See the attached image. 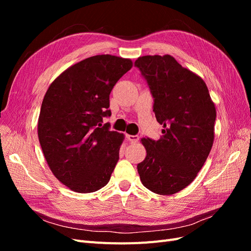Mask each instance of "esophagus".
<instances>
[{
	"label": "esophagus",
	"instance_id": "34e87169",
	"mask_svg": "<svg viewBox=\"0 0 251 251\" xmlns=\"http://www.w3.org/2000/svg\"><path fill=\"white\" fill-rule=\"evenodd\" d=\"M126 139L130 141V142H132V143H135V142H137L138 140H139V137L137 135H126Z\"/></svg>",
	"mask_w": 251,
	"mask_h": 251
}]
</instances>
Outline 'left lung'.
I'll list each match as a JSON object with an SVG mask.
<instances>
[{"label": "left lung", "instance_id": "1", "mask_svg": "<svg viewBox=\"0 0 251 251\" xmlns=\"http://www.w3.org/2000/svg\"><path fill=\"white\" fill-rule=\"evenodd\" d=\"M148 80L157 121V141L141 138L147 156L137 165L142 184L169 196L188 186L206 161L215 139L217 111L206 83L172 55H144L135 62Z\"/></svg>", "mask_w": 251, "mask_h": 251}]
</instances>
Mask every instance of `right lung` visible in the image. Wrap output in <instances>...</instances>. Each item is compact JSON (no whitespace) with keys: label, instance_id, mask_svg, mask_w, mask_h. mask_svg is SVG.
Returning a JSON list of instances; mask_svg holds the SVG:
<instances>
[{"label":"right lung","instance_id":"1","mask_svg":"<svg viewBox=\"0 0 251 251\" xmlns=\"http://www.w3.org/2000/svg\"><path fill=\"white\" fill-rule=\"evenodd\" d=\"M132 67L130 58L91 56L60 73L44 96L39 140L52 174L73 192L98 191L115 169L125 135L101 123L113 87Z\"/></svg>","mask_w":251,"mask_h":251}]
</instances>
